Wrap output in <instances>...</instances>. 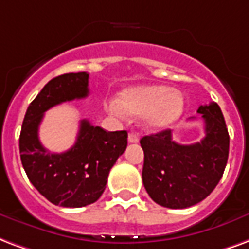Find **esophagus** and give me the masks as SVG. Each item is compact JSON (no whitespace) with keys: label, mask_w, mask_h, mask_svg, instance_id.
<instances>
[{"label":"esophagus","mask_w":249,"mask_h":249,"mask_svg":"<svg viewBox=\"0 0 249 249\" xmlns=\"http://www.w3.org/2000/svg\"><path fill=\"white\" fill-rule=\"evenodd\" d=\"M128 141H129L130 143H136L140 141V137L136 133H133V132H130V133L128 134Z\"/></svg>","instance_id":"esophagus-1"}]
</instances>
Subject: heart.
Listing matches in <instances>:
<instances>
[{
  "instance_id": "1",
  "label": "heart",
  "mask_w": 249,
  "mask_h": 249,
  "mask_svg": "<svg viewBox=\"0 0 249 249\" xmlns=\"http://www.w3.org/2000/svg\"><path fill=\"white\" fill-rule=\"evenodd\" d=\"M107 108L112 115H145V123L152 129H163L174 124L185 109L182 93L167 86L145 84L125 89L120 99L108 101Z\"/></svg>"
}]
</instances>
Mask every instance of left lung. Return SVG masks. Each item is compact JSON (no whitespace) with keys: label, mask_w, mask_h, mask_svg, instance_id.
I'll return each mask as SVG.
<instances>
[{"label":"left lung","mask_w":249,"mask_h":249,"mask_svg":"<svg viewBox=\"0 0 249 249\" xmlns=\"http://www.w3.org/2000/svg\"><path fill=\"white\" fill-rule=\"evenodd\" d=\"M204 123L200 142L182 145L170 129L145 136L142 182L149 196L167 209H187L207 198L220 181L228 160L230 136L216 103L198 108Z\"/></svg>","instance_id":"1"}]
</instances>
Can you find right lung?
Segmentation results:
<instances>
[{
  "mask_svg": "<svg viewBox=\"0 0 249 249\" xmlns=\"http://www.w3.org/2000/svg\"><path fill=\"white\" fill-rule=\"evenodd\" d=\"M88 73H64L51 79L31 101L22 123L19 153L23 169L36 190L51 203L78 209L95 203L106 190L108 174L128 145L126 130L107 132L82 120L76 142L51 153L38 137L40 121L51 107L88 96Z\"/></svg>",
  "mask_w": 249,
  "mask_h": 249,
  "instance_id": "right-lung-1",
  "label": "right lung"
}]
</instances>
